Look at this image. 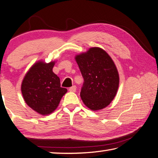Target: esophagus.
Segmentation results:
<instances>
[{"instance_id":"1","label":"esophagus","mask_w":158,"mask_h":158,"mask_svg":"<svg viewBox=\"0 0 158 158\" xmlns=\"http://www.w3.org/2000/svg\"><path fill=\"white\" fill-rule=\"evenodd\" d=\"M69 90L71 92H76V87L75 85H73V86H72V87H70L69 89Z\"/></svg>"}]
</instances>
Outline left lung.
<instances>
[{"mask_svg":"<svg viewBox=\"0 0 158 158\" xmlns=\"http://www.w3.org/2000/svg\"><path fill=\"white\" fill-rule=\"evenodd\" d=\"M84 79L80 97L93 111L102 109L114 100L119 86L118 72L111 58L99 47L76 56Z\"/></svg>","mask_w":158,"mask_h":158,"instance_id":"left-lung-1","label":"left lung"}]
</instances>
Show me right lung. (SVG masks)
I'll list each match as a JSON object with an SVG mask.
<instances>
[{
	"label": "right lung",
	"mask_w": 158,
	"mask_h": 158,
	"mask_svg": "<svg viewBox=\"0 0 158 158\" xmlns=\"http://www.w3.org/2000/svg\"><path fill=\"white\" fill-rule=\"evenodd\" d=\"M54 64L36 62L22 82L21 91L27 105L41 115L52 114L67 91L60 87V78L53 72Z\"/></svg>",
	"instance_id": "right-lung-1"
}]
</instances>
